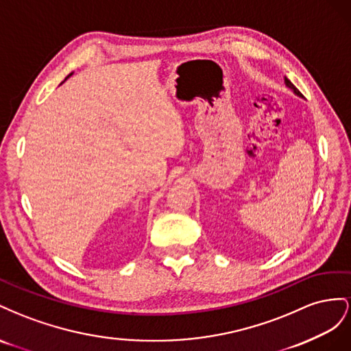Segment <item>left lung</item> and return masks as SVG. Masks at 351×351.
I'll use <instances>...</instances> for the list:
<instances>
[{
  "label": "left lung",
  "instance_id": "1",
  "mask_svg": "<svg viewBox=\"0 0 351 351\" xmlns=\"http://www.w3.org/2000/svg\"><path fill=\"white\" fill-rule=\"evenodd\" d=\"M285 85H287V86H288L289 89H291V91H294V94H295V95H298V97H302V93H300V91H298V89H297V88H295V86H294V85L291 84V81H288V79H287V77H285Z\"/></svg>",
  "mask_w": 351,
  "mask_h": 351
}]
</instances>
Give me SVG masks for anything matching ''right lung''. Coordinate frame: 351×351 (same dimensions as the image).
<instances>
[{"mask_svg": "<svg viewBox=\"0 0 351 351\" xmlns=\"http://www.w3.org/2000/svg\"><path fill=\"white\" fill-rule=\"evenodd\" d=\"M72 75H73V73H70V75H69V76H72ZM69 76H67V77H69ZM67 77H66V79H67ZM66 79H64V81H66Z\"/></svg>", "mask_w": 351, "mask_h": 351, "instance_id": "add662e5", "label": "right lung"}]
</instances>
